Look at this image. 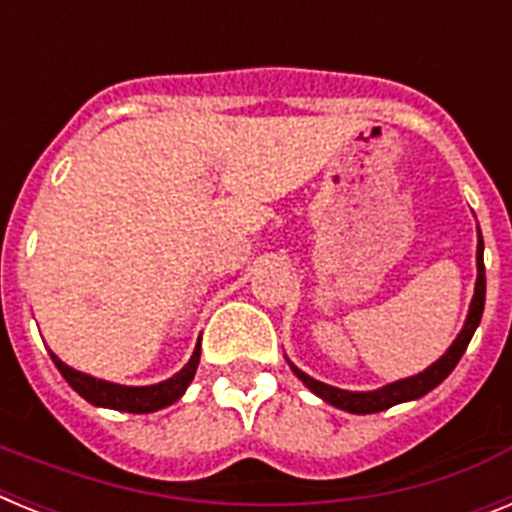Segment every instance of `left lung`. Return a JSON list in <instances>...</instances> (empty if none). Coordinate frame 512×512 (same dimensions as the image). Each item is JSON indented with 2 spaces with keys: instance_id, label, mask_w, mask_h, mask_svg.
Segmentation results:
<instances>
[{
  "instance_id": "1",
  "label": "left lung",
  "mask_w": 512,
  "mask_h": 512,
  "mask_svg": "<svg viewBox=\"0 0 512 512\" xmlns=\"http://www.w3.org/2000/svg\"><path fill=\"white\" fill-rule=\"evenodd\" d=\"M485 241H482V233L477 228V284H474V297L472 305H469L467 320H464V328L456 336V341L451 343L449 351L441 356L438 361H433L428 369H423L420 374L408 379H397L392 384H384L379 390L372 392H348V390H338V387H330V384L318 382V379H312L310 374H305L302 369H297L292 361V372L297 374V379H302L307 390L315 392L318 397H323L325 402H330L333 408L346 410V413H356V415H369V413H382V410L392 408V405H400V402H410L418 400V397L428 395L433 387L443 382V379L449 377L454 372V366L459 364V359L467 351L469 341H472L474 330H477L479 320H482V312H485Z\"/></svg>"
}]
</instances>
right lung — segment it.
I'll list each match as a JSON object with an SVG mask.
<instances>
[{
  "label": "right lung",
  "instance_id": "1",
  "mask_svg": "<svg viewBox=\"0 0 512 512\" xmlns=\"http://www.w3.org/2000/svg\"><path fill=\"white\" fill-rule=\"evenodd\" d=\"M51 359L53 364H56L58 372L63 374V379H66L84 400L97 405V408H112L122 410V413H156V410L174 405V402L187 392L189 382H192L194 372H197V364H200V343L194 346L192 359L184 364L182 372H176L174 377L166 379V382L148 384V387H125V384L104 382V379L89 377V374L76 372L69 364H63L53 351Z\"/></svg>",
  "mask_w": 512,
  "mask_h": 512
}]
</instances>
